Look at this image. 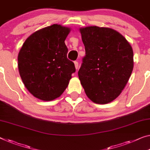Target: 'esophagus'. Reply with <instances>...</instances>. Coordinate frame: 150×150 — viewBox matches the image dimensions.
<instances>
[{
	"instance_id": "esophagus-1",
	"label": "esophagus",
	"mask_w": 150,
	"mask_h": 150,
	"mask_svg": "<svg viewBox=\"0 0 150 150\" xmlns=\"http://www.w3.org/2000/svg\"><path fill=\"white\" fill-rule=\"evenodd\" d=\"M74 66H75V68H76V69H78V62H77V61H75L74 62Z\"/></svg>"
}]
</instances>
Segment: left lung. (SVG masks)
<instances>
[{
    "label": "left lung",
    "instance_id": "obj_1",
    "mask_svg": "<svg viewBox=\"0 0 150 150\" xmlns=\"http://www.w3.org/2000/svg\"><path fill=\"white\" fill-rule=\"evenodd\" d=\"M86 55L78 77L87 96L97 104L118 97L133 68L129 43L115 30L91 26L80 29Z\"/></svg>",
    "mask_w": 150,
    "mask_h": 150
}]
</instances>
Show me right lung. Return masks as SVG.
Returning a JSON list of instances; mask_svg holds the SVG:
<instances>
[{
    "label": "right lung",
    "instance_id": "1",
    "mask_svg": "<svg viewBox=\"0 0 150 150\" xmlns=\"http://www.w3.org/2000/svg\"><path fill=\"white\" fill-rule=\"evenodd\" d=\"M70 29L54 24L35 31L25 40L18 55V68L29 93L40 100L59 97L67 88L74 64L67 58L64 41Z\"/></svg>",
    "mask_w": 150,
    "mask_h": 150
}]
</instances>
